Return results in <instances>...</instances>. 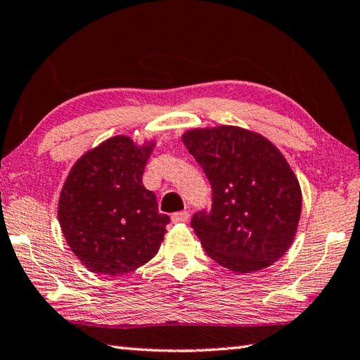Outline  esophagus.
Segmentation results:
<instances>
[{
    "label": "esophagus",
    "mask_w": 360,
    "mask_h": 360,
    "mask_svg": "<svg viewBox=\"0 0 360 360\" xmlns=\"http://www.w3.org/2000/svg\"><path fill=\"white\" fill-rule=\"evenodd\" d=\"M188 218H190L188 210H181V212H174L172 215L173 223H184V221L188 220Z\"/></svg>",
    "instance_id": "34e87169"
}]
</instances>
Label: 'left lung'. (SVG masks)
<instances>
[{"label":"left lung","instance_id":"left-lung-1","mask_svg":"<svg viewBox=\"0 0 360 360\" xmlns=\"http://www.w3.org/2000/svg\"><path fill=\"white\" fill-rule=\"evenodd\" d=\"M182 142L212 187V209L192 218L207 256L236 273L262 270L283 257L297 234L302 198L278 148L238 126L190 129Z\"/></svg>","mask_w":360,"mask_h":360}]
</instances>
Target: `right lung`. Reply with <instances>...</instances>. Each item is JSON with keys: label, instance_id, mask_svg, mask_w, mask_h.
Returning a JSON list of instances; mask_svg holds the SVG:
<instances>
[{"label": "right lung", "instance_id": "obj_1", "mask_svg": "<svg viewBox=\"0 0 360 360\" xmlns=\"http://www.w3.org/2000/svg\"><path fill=\"white\" fill-rule=\"evenodd\" d=\"M154 140L137 146L115 136L89 150L63 182L58 217L63 237L86 269L105 276L134 271L158 255L170 217L142 176Z\"/></svg>", "mask_w": 360, "mask_h": 360}]
</instances>
